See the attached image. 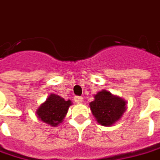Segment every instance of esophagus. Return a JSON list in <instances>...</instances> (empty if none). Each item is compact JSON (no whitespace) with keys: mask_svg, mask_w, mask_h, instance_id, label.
<instances>
[{"mask_svg":"<svg viewBox=\"0 0 160 160\" xmlns=\"http://www.w3.org/2000/svg\"><path fill=\"white\" fill-rule=\"evenodd\" d=\"M75 102L78 103H82V101H83V98H82V97H78V96H77V97H75Z\"/></svg>","mask_w":160,"mask_h":160,"instance_id":"1","label":"esophagus"}]
</instances>
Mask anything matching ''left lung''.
<instances>
[{"label": "left lung", "instance_id": "obj_1", "mask_svg": "<svg viewBox=\"0 0 160 160\" xmlns=\"http://www.w3.org/2000/svg\"><path fill=\"white\" fill-rule=\"evenodd\" d=\"M94 98L90 107L96 120L101 125L111 126L118 121L126 111V101L107 91H99Z\"/></svg>", "mask_w": 160, "mask_h": 160}]
</instances>
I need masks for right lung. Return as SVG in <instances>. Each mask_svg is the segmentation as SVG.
I'll return each instance as SVG.
<instances>
[{
  "instance_id": "obj_1",
  "label": "right lung",
  "mask_w": 160,
  "mask_h": 160,
  "mask_svg": "<svg viewBox=\"0 0 160 160\" xmlns=\"http://www.w3.org/2000/svg\"><path fill=\"white\" fill-rule=\"evenodd\" d=\"M71 101H65L60 96L50 94L36 111V115L42 122L51 126H57L62 122L71 105Z\"/></svg>"
}]
</instances>
